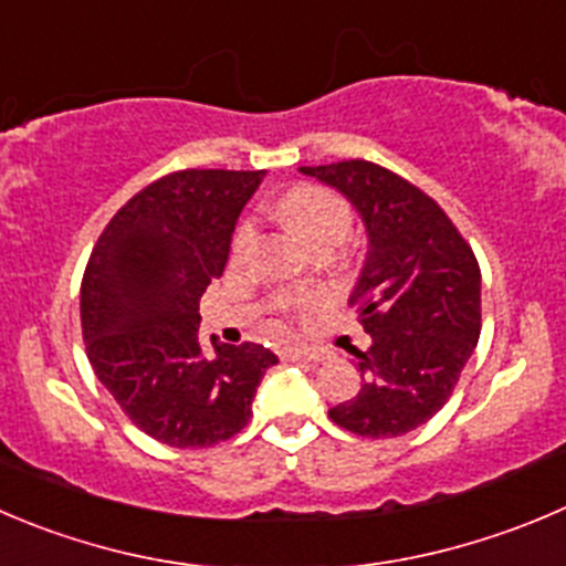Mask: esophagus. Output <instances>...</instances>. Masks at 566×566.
I'll return each instance as SVG.
<instances>
[{
  "label": "esophagus",
  "instance_id": "1",
  "mask_svg": "<svg viewBox=\"0 0 566 566\" xmlns=\"http://www.w3.org/2000/svg\"><path fill=\"white\" fill-rule=\"evenodd\" d=\"M283 355L292 360H327L331 358V353H327V349H319V347H289Z\"/></svg>",
  "mask_w": 566,
  "mask_h": 566
}]
</instances>
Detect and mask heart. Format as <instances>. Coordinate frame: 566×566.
Wrapping results in <instances>:
<instances>
[{
    "label": "heart",
    "instance_id": "b5f03b06",
    "mask_svg": "<svg viewBox=\"0 0 566 566\" xmlns=\"http://www.w3.org/2000/svg\"><path fill=\"white\" fill-rule=\"evenodd\" d=\"M277 217L294 230L303 241H308L311 247L316 244H336L347 235L349 222H353V211H349L347 199L338 197L336 191L322 186H294L289 188L283 197L277 199L274 206ZM252 235H255V224L252 219H241L233 230V239H230V255L233 261H239L241 255L250 247ZM319 303L316 297H297L292 300V308L297 311H311Z\"/></svg>",
    "mask_w": 566,
    "mask_h": 566
}]
</instances>
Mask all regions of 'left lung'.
<instances>
[{
	"label": "left lung",
	"instance_id": "left-lung-1",
	"mask_svg": "<svg viewBox=\"0 0 566 566\" xmlns=\"http://www.w3.org/2000/svg\"><path fill=\"white\" fill-rule=\"evenodd\" d=\"M338 188L364 219L369 252L349 294L367 349L360 389L331 408L349 433L391 439L428 422L453 395L481 336V266L450 217L422 188L369 160L303 166Z\"/></svg>",
	"mask_w": 566,
	"mask_h": 566
}]
</instances>
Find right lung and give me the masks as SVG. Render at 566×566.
<instances>
[{"label":"right lung","mask_w":566,"mask_h":566,"mask_svg":"<svg viewBox=\"0 0 566 566\" xmlns=\"http://www.w3.org/2000/svg\"><path fill=\"white\" fill-rule=\"evenodd\" d=\"M263 171L182 169L149 182L102 230L80 286L96 378L136 428L169 448L239 433L277 355L199 336V297L222 277L235 219Z\"/></svg>","instance_id":"add662e5"}]
</instances>
